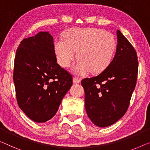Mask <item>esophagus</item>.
I'll use <instances>...</instances> for the list:
<instances>
[{
    "mask_svg": "<svg viewBox=\"0 0 150 150\" xmlns=\"http://www.w3.org/2000/svg\"><path fill=\"white\" fill-rule=\"evenodd\" d=\"M73 83H79L81 82V79H78V78H77V77H73Z\"/></svg>",
    "mask_w": 150,
    "mask_h": 150,
    "instance_id": "1",
    "label": "esophagus"
}]
</instances>
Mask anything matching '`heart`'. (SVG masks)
Returning <instances> with one entry per match:
<instances>
[{
    "instance_id": "heart-1",
    "label": "heart",
    "mask_w": 150,
    "mask_h": 150,
    "mask_svg": "<svg viewBox=\"0 0 150 150\" xmlns=\"http://www.w3.org/2000/svg\"><path fill=\"white\" fill-rule=\"evenodd\" d=\"M117 42L111 33L101 29H74L65 33V40L58 39L54 48L59 63L68 67L78 52L79 61L74 66L73 72L83 75L90 70L100 72L104 70L112 61Z\"/></svg>"
}]
</instances>
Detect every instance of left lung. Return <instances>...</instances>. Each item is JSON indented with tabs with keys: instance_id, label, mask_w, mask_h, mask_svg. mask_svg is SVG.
<instances>
[{
	"instance_id": "8db88e82",
	"label": "left lung",
	"mask_w": 150,
	"mask_h": 150,
	"mask_svg": "<svg viewBox=\"0 0 150 150\" xmlns=\"http://www.w3.org/2000/svg\"><path fill=\"white\" fill-rule=\"evenodd\" d=\"M117 34V50L110 64L100 74L81 81L87 115L100 127L110 126L123 117L137 82V53L119 30Z\"/></svg>"
}]
</instances>
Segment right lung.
<instances>
[{
	"label": "right lung",
	"mask_w": 150,
	"mask_h": 150,
	"mask_svg": "<svg viewBox=\"0 0 150 150\" xmlns=\"http://www.w3.org/2000/svg\"><path fill=\"white\" fill-rule=\"evenodd\" d=\"M53 37L40 32L23 39L17 49L13 81L18 105L36 122L56 115L73 77L57 62Z\"/></svg>",
	"instance_id": "add662e5"
}]
</instances>
